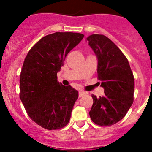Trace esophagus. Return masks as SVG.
Here are the masks:
<instances>
[{"label": "esophagus", "instance_id": "34e87169", "mask_svg": "<svg viewBox=\"0 0 152 152\" xmlns=\"http://www.w3.org/2000/svg\"><path fill=\"white\" fill-rule=\"evenodd\" d=\"M87 95V93L84 91H79V97H82V96Z\"/></svg>", "mask_w": 152, "mask_h": 152}]
</instances>
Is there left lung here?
Listing matches in <instances>:
<instances>
[{"label":"left lung","instance_id":"obj_1","mask_svg":"<svg viewBox=\"0 0 152 152\" xmlns=\"http://www.w3.org/2000/svg\"><path fill=\"white\" fill-rule=\"evenodd\" d=\"M86 39L97 58L98 78L104 89L103 96L92 95L90 116L96 125L112 126L126 116L133 103V74L126 56L107 36L92 34Z\"/></svg>","mask_w":152,"mask_h":152}]
</instances>
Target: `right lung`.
I'll return each instance as SVG.
<instances>
[{
  "label": "right lung",
  "instance_id": "obj_1",
  "mask_svg": "<svg viewBox=\"0 0 152 152\" xmlns=\"http://www.w3.org/2000/svg\"><path fill=\"white\" fill-rule=\"evenodd\" d=\"M84 38L77 33L44 36L33 46L24 60L20 77V98L28 116L42 128L61 129L68 123L78 91L58 81L68 52Z\"/></svg>",
  "mask_w": 152,
  "mask_h": 152
}]
</instances>
